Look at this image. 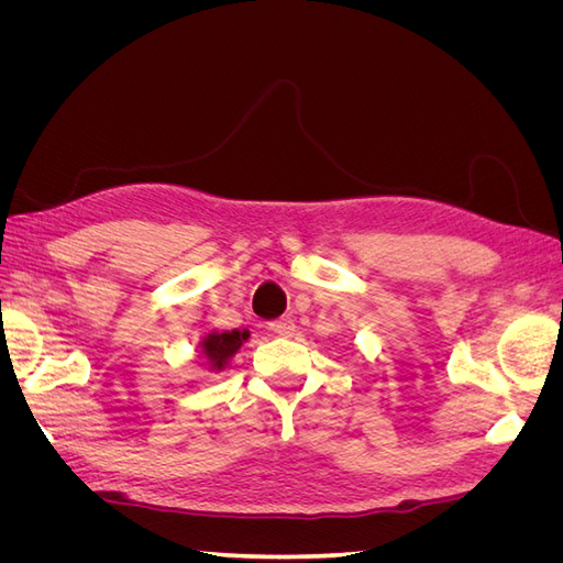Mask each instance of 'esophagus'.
I'll return each instance as SVG.
<instances>
[{
    "instance_id": "obj_1",
    "label": "esophagus",
    "mask_w": 563,
    "mask_h": 563,
    "mask_svg": "<svg viewBox=\"0 0 563 563\" xmlns=\"http://www.w3.org/2000/svg\"><path fill=\"white\" fill-rule=\"evenodd\" d=\"M267 327L272 333H277V335H291L296 331V323L291 317H279L275 321H269Z\"/></svg>"
}]
</instances>
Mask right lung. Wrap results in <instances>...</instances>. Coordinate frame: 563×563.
I'll return each mask as SVG.
<instances>
[{
	"label": "right lung",
	"instance_id": "1",
	"mask_svg": "<svg viewBox=\"0 0 563 563\" xmlns=\"http://www.w3.org/2000/svg\"><path fill=\"white\" fill-rule=\"evenodd\" d=\"M249 338V331H223V333H209L207 338H203V354H207V360L211 362L213 368H223L228 364L230 356L242 347L244 340Z\"/></svg>",
	"mask_w": 563,
	"mask_h": 563
}]
</instances>
